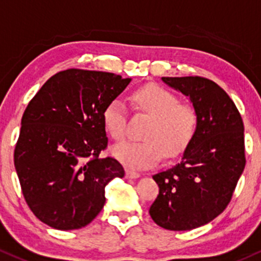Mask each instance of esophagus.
<instances>
[{
  "label": "esophagus",
  "instance_id": "1",
  "mask_svg": "<svg viewBox=\"0 0 261 261\" xmlns=\"http://www.w3.org/2000/svg\"><path fill=\"white\" fill-rule=\"evenodd\" d=\"M125 176H127L128 179H136V178H139L141 174L137 172H134V170H130V169H127L125 170Z\"/></svg>",
  "mask_w": 261,
  "mask_h": 261
}]
</instances>
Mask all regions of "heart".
Wrapping results in <instances>:
<instances>
[{"label":"heart","instance_id":"obj_1","mask_svg":"<svg viewBox=\"0 0 261 261\" xmlns=\"http://www.w3.org/2000/svg\"><path fill=\"white\" fill-rule=\"evenodd\" d=\"M134 106L153 118L144 142L127 141L113 145L112 155L132 169H145L163 156H175L192 141L198 124V114L189 105L168 89L150 85L137 89L132 96ZM127 107L123 99L113 98L102 113L103 127L109 137L120 141L125 134Z\"/></svg>","mask_w":261,"mask_h":261}]
</instances>
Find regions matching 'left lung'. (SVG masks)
<instances>
[{
    "label": "left lung",
    "instance_id": "left-lung-1",
    "mask_svg": "<svg viewBox=\"0 0 261 261\" xmlns=\"http://www.w3.org/2000/svg\"><path fill=\"white\" fill-rule=\"evenodd\" d=\"M198 114V124L180 162L154 174L159 194L149 214L168 230H192L224 212L245 167L244 124L234 102L203 77H162Z\"/></svg>",
    "mask_w": 261,
    "mask_h": 261
}]
</instances>
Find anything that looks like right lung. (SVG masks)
<instances>
[{"label": "right lung", "instance_id": "add662e5", "mask_svg": "<svg viewBox=\"0 0 261 261\" xmlns=\"http://www.w3.org/2000/svg\"><path fill=\"white\" fill-rule=\"evenodd\" d=\"M130 78L66 69L52 75L27 106L15 149V168L33 214L58 230L88 225L106 203L105 187L123 178L108 143L102 113Z\"/></svg>", "mask_w": 261, "mask_h": 261}]
</instances>
